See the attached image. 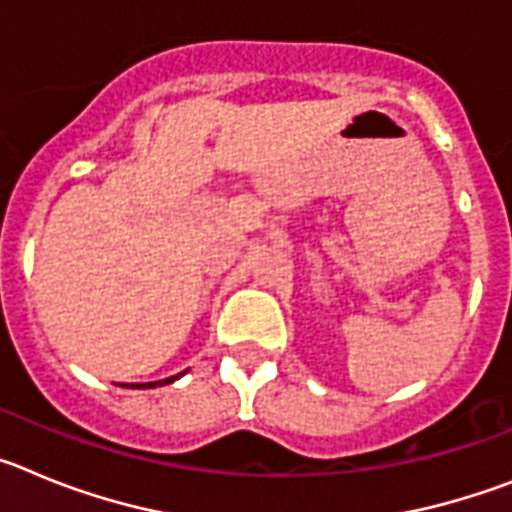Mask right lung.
Masks as SVG:
<instances>
[{"instance_id": "1", "label": "right lung", "mask_w": 512, "mask_h": 512, "mask_svg": "<svg viewBox=\"0 0 512 512\" xmlns=\"http://www.w3.org/2000/svg\"><path fill=\"white\" fill-rule=\"evenodd\" d=\"M189 372V369H187ZM179 377H184L182 374H174V377H166V379H158V382H140V384H120V387H130V390H153V387H164V384H171L176 382Z\"/></svg>"}]
</instances>
